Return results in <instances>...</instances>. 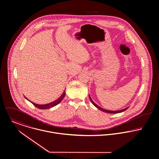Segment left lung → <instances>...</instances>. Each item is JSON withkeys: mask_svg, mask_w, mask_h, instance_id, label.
<instances>
[{"mask_svg": "<svg viewBox=\"0 0 159 159\" xmlns=\"http://www.w3.org/2000/svg\"><path fill=\"white\" fill-rule=\"evenodd\" d=\"M89 99H90V101H91V102H92V104H93L94 106H95L96 108H99V110H101V111H105V112H107V113H121V112H123V111H124L125 110H126V109H128V108L129 107H126V108H124V109L120 110H116V111L108 110H106V109H104V108H102V107H99V106H98L97 104H95V103L93 102V101L92 100V99H91V98L90 95H89Z\"/></svg>", "mask_w": 159, "mask_h": 159, "instance_id": "obj_1", "label": "left lung"}]
</instances>
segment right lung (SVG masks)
I'll return each mask as SVG.
<instances>
[{"label": "right lung", "instance_id": "add662e5", "mask_svg": "<svg viewBox=\"0 0 159 159\" xmlns=\"http://www.w3.org/2000/svg\"><path fill=\"white\" fill-rule=\"evenodd\" d=\"M65 96V89L64 90V91H63V93L61 94V95L60 96V98H58L57 100H55V101H53L52 102H51V103H49V104H44V105H39V104H35V103H34V102L30 101V100L27 99V98H26L27 100H28L29 101H30L34 106H35V107H36L37 108H39V109H48V108H52V107H53L54 106H57V104H58L62 101V99L64 98Z\"/></svg>", "mask_w": 159, "mask_h": 159}]
</instances>
